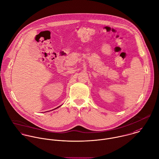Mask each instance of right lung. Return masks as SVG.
<instances>
[{
    "mask_svg": "<svg viewBox=\"0 0 159 159\" xmlns=\"http://www.w3.org/2000/svg\"><path fill=\"white\" fill-rule=\"evenodd\" d=\"M59 107H60V106H59ZM58 107H57V108H58ZM56 108H55V109H56Z\"/></svg>",
    "mask_w": 159,
    "mask_h": 159,
    "instance_id": "obj_1",
    "label": "right lung"
}]
</instances>
